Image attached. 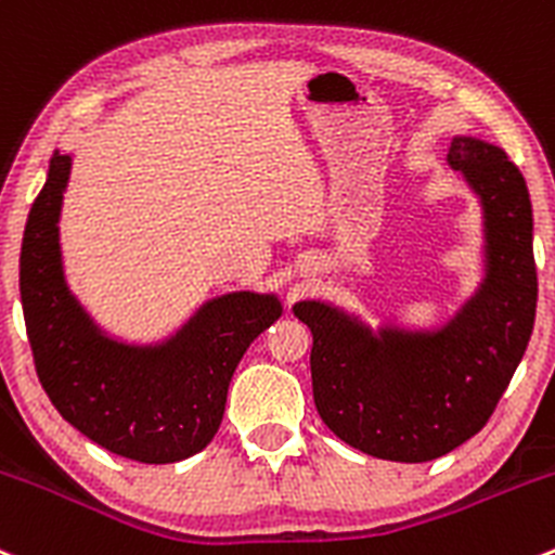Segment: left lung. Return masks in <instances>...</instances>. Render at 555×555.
<instances>
[{"label":"left lung","instance_id":"left-lung-1","mask_svg":"<svg viewBox=\"0 0 555 555\" xmlns=\"http://www.w3.org/2000/svg\"><path fill=\"white\" fill-rule=\"evenodd\" d=\"M447 162L481 209V282L441 324L415 326L326 300L295 302L311 326L313 401L324 425L359 452L428 463L492 417L529 346L538 311L532 202L500 145L454 135Z\"/></svg>","mask_w":555,"mask_h":555}]
</instances>
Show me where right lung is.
<instances>
[{
    "label": "right lung",
    "instance_id": "obj_1",
    "mask_svg": "<svg viewBox=\"0 0 555 555\" xmlns=\"http://www.w3.org/2000/svg\"><path fill=\"white\" fill-rule=\"evenodd\" d=\"M74 154L50 156L21 247V302L42 388L63 420L108 452L165 465L218 434L233 372L284 306L236 289L204 300L162 340L111 335L74 295L61 247L63 194Z\"/></svg>",
    "mask_w": 555,
    "mask_h": 555
}]
</instances>
